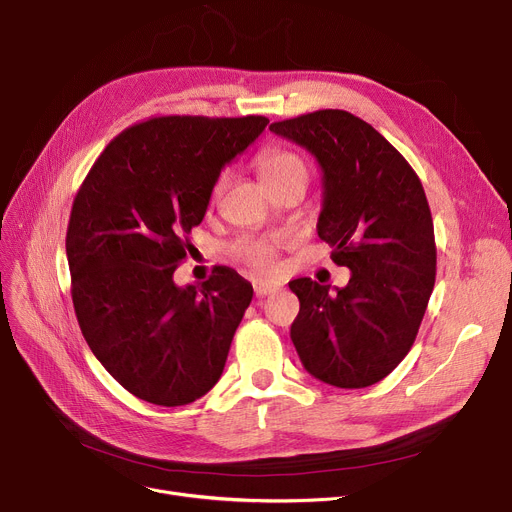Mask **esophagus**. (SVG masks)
<instances>
[{"label":"esophagus","mask_w":512,"mask_h":512,"mask_svg":"<svg viewBox=\"0 0 512 512\" xmlns=\"http://www.w3.org/2000/svg\"><path fill=\"white\" fill-rule=\"evenodd\" d=\"M253 288H255L257 297H267V294H272V292L280 290V284L270 282V280H255V282H253Z\"/></svg>","instance_id":"34e87169"}]
</instances>
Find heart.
Returning a JSON list of instances; mask_svg holds the SVG:
<instances>
[{
	"label": "heart",
	"mask_w": 512,
	"mask_h": 512,
	"mask_svg": "<svg viewBox=\"0 0 512 512\" xmlns=\"http://www.w3.org/2000/svg\"><path fill=\"white\" fill-rule=\"evenodd\" d=\"M257 168L263 180L267 182V186H274L288 176H297V174L307 176V166L301 159V155L284 147H265L263 151H259ZM224 184H226V174H220L213 184V191H211L213 197L222 193ZM278 247H280L278 238L247 234V236L236 238L228 251L234 259L245 263L255 274H265L274 270Z\"/></svg>",
	"instance_id": "obj_1"
}]
</instances>
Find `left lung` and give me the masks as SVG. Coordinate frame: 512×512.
Returning a JSON list of instances; mask_svg holds the SVG:
<instances>
[{
  "instance_id": "left-lung-1",
  "label": "left lung",
  "mask_w": 512,
  "mask_h": 512,
  "mask_svg": "<svg viewBox=\"0 0 512 512\" xmlns=\"http://www.w3.org/2000/svg\"><path fill=\"white\" fill-rule=\"evenodd\" d=\"M272 132L315 155L324 172L317 234L351 270L344 288L297 278L290 328L313 378L367 388L407 357L436 282V238L423 184L409 161L365 120L319 110Z\"/></svg>"
}]
</instances>
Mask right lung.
Returning a JSON list of instances; mask_svg holds the SVG:
<instances>
[{"mask_svg":"<svg viewBox=\"0 0 512 512\" xmlns=\"http://www.w3.org/2000/svg\"><path fill=\"white\" fill-rule=\"evenodd\" d=\"M265 116H157L122 130L95 159L66 232L74 313L112 378L159 407L188 405L224 371L253 286L226 265L178 288L222 168Z\"/></svg>","mask_w":512,"mask_h":512,"instance_id":"obj_1","label":"right lung"}]
</instances>
